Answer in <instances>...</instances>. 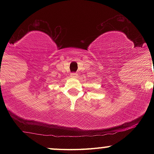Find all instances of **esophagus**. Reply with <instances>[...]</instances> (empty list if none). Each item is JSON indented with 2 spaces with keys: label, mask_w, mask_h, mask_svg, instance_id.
<instances>
[{
  "label": "esophagus",
  "mask_w": 154,
  "mask_h": 154,
  "mask_svg": "<svg viewBox=\"0 0 154 154\" xmlns=\"http://www.w3.org/2000/svg\"><path fill=\"white\" fill-rule=\"evenodd\" d=\"M71 77H74V78H76V77H77V73H71Z\"/></svg>",
  "instance_id": "esophagus-1"
}]
</instances>
